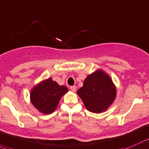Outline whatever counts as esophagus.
<instances>
[{
    "label": "esophagus",
    "instance_id": "34e87169",
    "mask_svg": "<svg viewBox=\"0 0 149 149\" xmlns=\"http://www.w3.org/2000/svg\"><path fill=\"white\" fill-rule=\"evenodd\" d=\"M70 90H71L73 92H75L76 90V86H70Z\"/></svg>",
    "mask_w": 149,
    "mask_h": 149
}]
</instances>
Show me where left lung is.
<instances>
[{
    "label": "left lung",
    "instance_id": "8db88e82",
    "mask_svg": "<svg viewBox=\"0 0 149 149\" xmlns=\"http://www.w3.org/2000/svg\"><path fill=\"white\" fill-rule=\"evenodd\" d=\"M77 95L88 111L100 113L113 103L116 89L111 77L101 69H97L84 79L83 86L77 91Z\"/></svg>",
    "mask_w": 149,
    "mask_h": 149
}]
</instances>
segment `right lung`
Listing matches in <instances>:
<instances>
[{"label": "right lung", "instance_id": "right-lung-1", "mask_svg": "<svg viewBox=\"0 0 149 149\" xmlns=\"http://www.w3.org/2000/svg\"><path fill=\"white\" fill-rule=\"evenodd\" d=\"M68 91L65 86H60L52 78H49L31 89L30 101L41 113L50 114L55 111L61 97Z\"/></svg>", "mask_w": 149, "mask_h": 149}]
</instances>
